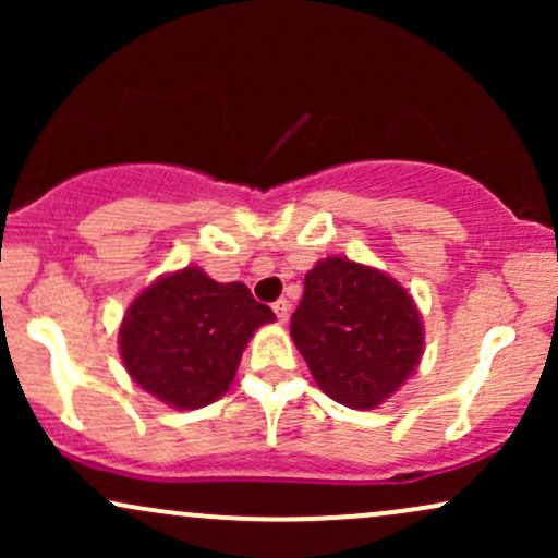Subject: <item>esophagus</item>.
Returning a JSON list of instances; mask_svg holds the SVG:
<instances>
[{
    "instance_id": "1",
    "label": "esophagus",
    "mask_w": 558,
    "mask_h": 558,
    "mask_svg": "<svg viewBox=\"0 0 558 558\" xmlns=\"http://www.w3.org/2000/svg\"><path fill=\"white\" fill-rule=\"evenodd\" d=\"M272 312H275V315H278L280 323H288V317H291V304H288V299L275 301Z\"/></svg>"
}]
</instances>
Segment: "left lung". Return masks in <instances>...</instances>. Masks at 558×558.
Returning <instances> with one entry per match:
<instances>
[{
	"instance_id": "obj_1",
	"label": "left lung",
	"mask_w": 558,
	"mask_h": 558,
	"mask_svg": "<svg viewBox=\"0 0 558 558\" xmlns=\"http://www.w3.org/2000/svg\"><path fill=\"white\" fill-rule=\"evenodd\" d=\"M291 338L332 401L375 409L422 360L425 330L407 288L345 257L319 259L304 278Z\"/></svg>"
}]
</instances>
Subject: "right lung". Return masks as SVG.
Segmentation results:
<instances>
[{
  "label": "right lung",
  "mask_w": 558,
  "mask_h": 558,
  "mask_svg": "<svg viewBox=\"0 0 558 558\" xmlns=\"http://www.w3.org/2000/svg\"><path fill=\"white\" fill-rule=\"evenodd\" d=\"M272 319L246 286L217 283L191 265L133 299L120 325V356L146 393L198 409L226 393L248 338Z\"/></svg>",
  "instance_id": "right-lung-1"
}]
</instances>
